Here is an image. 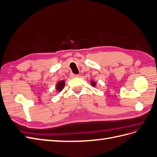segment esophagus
<instances>
[{
  "label": "esophagus",
  "mask_w": 157,
  "mask_h": 157,
  "mask_svg": "<svg viewBox=\"0 0 157 157\" xmlns=\"http://www.w3.org/2000/svg\"><path fill=\"white\" fill-rule=\"evenodd\" d=\"M70 76H71V77H72V78L78 77V76H79V75H75V74H72V73H71V74L70 75Z\"/></svg>",
  "instance_id": "obj_1"
}]
</instances>
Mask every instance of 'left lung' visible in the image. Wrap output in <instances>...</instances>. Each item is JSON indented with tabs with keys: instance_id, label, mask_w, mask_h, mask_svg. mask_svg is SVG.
<instances>
[{
	"instance_id": "obj_1",
	"label": "left lung",
	"mask_w": 157,
	"mask_h": 157,
	"mask_svg": "<svg viewBox=\"0 0 157 157\" xmlns=\"http://www.w3.org/2000/svg\"><path fill=\"white\" fill-rule=\"evenodd\" d=\"M91 85H93V86H95V85H96V84H95V82H91Z\"/></svg>"
}]
</instances>
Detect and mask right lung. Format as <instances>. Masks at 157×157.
<instances>
[{"label":"right lung","mask_w":157,"mask_h":157,"mask_svg":"<svg viewBox=\"0 0 157 157\" xmlns=\"http://www.w3.org/2000/svg\"><path fill=\"white\" fill-rule=\"evenodd\" d=\"M64 85H65V82H64V81H61L59 82L56 84V89L59 91H61L63 89Z\"/></svg>","instance_id":"obj_1"}]
</instances>
